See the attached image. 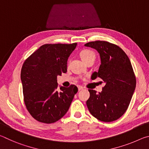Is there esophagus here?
Wrapping results in <instances>:
<instances>
[{
	"instance_id": "obj_1",
	"label": "esophagus",
	"mask_w": 149,
	"mask_h": 149,
	"mask_svg": "<svg viewBox=\"0 0 149 149\" xmlns=\"http://www.w3.org/2000/svg\"><path fill=\"white\" fill-rule=\"evenodd\" d=\"M77 88H78V90H79V91H80V90H81V89H84V87H83L82 86H80V85H78Z\"/></svg>"
}]
</instances>
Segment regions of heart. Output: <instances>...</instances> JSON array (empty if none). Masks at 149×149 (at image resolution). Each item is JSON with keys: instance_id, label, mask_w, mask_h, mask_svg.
<instances>
[{"instance_id": "b5f03b06", "label": "heart", "mask_w": 149, "mask_h": 149, "mask_svg": "<svg viewBox=\"0 0 149 149\" xmlns=\"http://www.w3.org/2000/svg\"><path fill=\"white\" fill-rule=\"evenodd\" d=\"M80 57L83 61L86 62L87 61L89 60L95 59V52L91 50L85 49L83 50L81 52H80Z\"/></svg>"}]
</instances>
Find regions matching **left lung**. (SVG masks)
Instances as JSON below:
<instances>
[{
  "mask_svg": "<svg viewBox=\"0 0 149 149\" xmlns=\"http://www.w3.org/2000/svg\"><path fill=\"white\" fill-rule=\"evenodd\" d=\"M85 47L96 49L101 64L92 79L97 77L105 85L100 93L89 89L86 104L89 112L100 121L110 122L118 120L126 112L136 87V78L129 58L117 45L104 41L87 42Z\"/></svg>",
  "mask_w": 149,
  "mask_h": 149,
  "instance_id": "1",
  "label": "left lung"
}]
</instances>
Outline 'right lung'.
I'll list each match as a JSON object with an SVG mask.
<instances>
[{"mask_svg":"<svg viewBox=\"0 0 149 149\" xmlns=\"http://www.w3.org/2000/svg\"><path fill=\"white\" fill-rule=\"evenodd\" d=\"M77 43L45 44L25 60L21 70L24 100L38 122H57L68 112L77 87H60L57 76L67 72V62Z\"/></svg>","mask_w":149,"mask_h":149,"instance_id":"right-lung-1","label":"right lung"}]
</instances>
